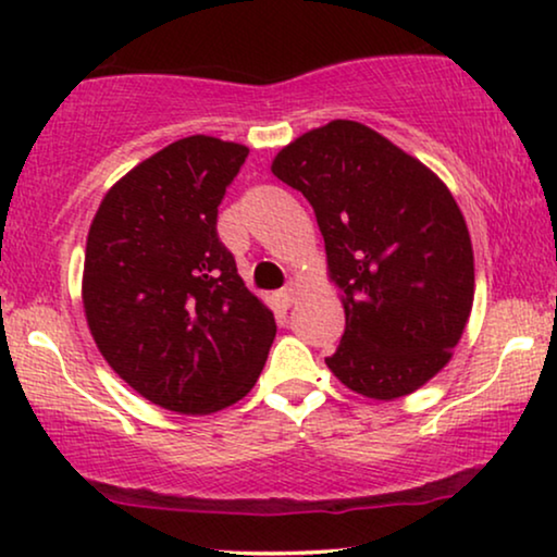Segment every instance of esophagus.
<instances>
[{
	"instance_id": "1",
	"label": "esophagus",
	"mask_w": 557,
	"mask_h": 557,
	"mask_svg": "<svg viewBox=\"0 0 557 557\" xmlns=\"http://www.w3.org/2000/svg\"><path fill=\"white\" fill-rule=\"evenodd\" d=\"M296 296H299V284H296V281H288V284L278 292L281 307H286V309L292 307V304L296 301Z\"/></svg>"
}]
</instances>
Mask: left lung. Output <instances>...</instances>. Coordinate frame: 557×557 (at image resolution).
<instances>
[{
  "mask_svg": "<svg viewBox=\"0 0 557 557\" xmlns=\"http://www.w3.org/2000/svg\"><path fill=\"white\" fill-rule=\"evenodd\" d=\"M324 235L345 334L326 368L372 400L410 395L451 360L474 304V250L448 187L360 121L311 128L273 157Z\"/></svg>",
  "mask_w": 557,
  "mask_h": 557,
  "instance_id": "1",
  "label": "left lung"
}]
</instances>
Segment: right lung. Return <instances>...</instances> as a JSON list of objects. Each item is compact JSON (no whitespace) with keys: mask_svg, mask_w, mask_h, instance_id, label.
Wrapping results in <instances>:
<instances>
[{"mask_svg":"<svg viewBox=\"0 0 557 557\" xmlns=\"http://www.w3.org/2000/svg\"><path fill=\"white\" fill-rule=\"evenodd\" d=\"M248 147L195 134L126 172L86 240L83 309L98 352L159 408L208 416L238 403L276 337L218 238V205Z\"/></svg>","mask_w":557,"mask_h":557,"instance_id":"right-lung-1","label":"right lung"}]
</instances>
